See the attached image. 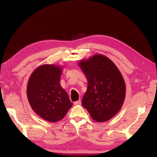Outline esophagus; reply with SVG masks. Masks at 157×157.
<instances>
[{"label": "esophagus", "mask_w": 157, "mask_h": 157, "mask_svg": "<svg viewBox=\"0 0 157 157\" xmlns=\"http://www.w3.org/2000/svg\"><path fill=\"white\" fill-rule=\"evenodd\" d=\"M74 104H75V105H80V104H81V101H80V99H79V100H78V101H75V102L74 103Z\"/></svg>", "instance_id": "obj_1"}]
</instances>
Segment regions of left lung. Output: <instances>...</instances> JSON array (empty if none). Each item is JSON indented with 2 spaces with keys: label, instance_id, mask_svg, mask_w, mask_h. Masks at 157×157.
Returning a JSON list of instances; mask_svg holds the SVG:
<instances>
[{
  "label": "left lung",
  "instance_id": "left-lung-1",
  "mask_svg": "<svg viewBox=\"0 0 157 157\" xmlns=\"http://www.w3.org/2000/svg\"><path fill=\"white\" fill-rule=\"evenodd\" d=\"M78 65L88 81L82 106L95 121L110 120L120 111L126 96L125 82L120 71L110 59L101 54L80 60Z\"/></svg>",
  "mask_w": 157,
  "mask_h": 157
}]
</instances>
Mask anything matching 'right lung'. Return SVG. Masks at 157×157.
I'll list each match as a JSON object with an SVG mask.
<instances>
[{"label":"right lung","mask_w":157,"mask_h":157,"mask_svg":"<svg viewBox=\"0 0 157 157\" xmlns=\"http://www.w3.org/2000/svg\"><path fill=\"white\" fill-rule=\"evenodd\" d=\"M62 70L60 65H42L34 70L28 80L27 96L32 109L50 122L63 118L73 105L60 84Z\"/></svg>","instance_id":"obj_1"}]
</instances>
